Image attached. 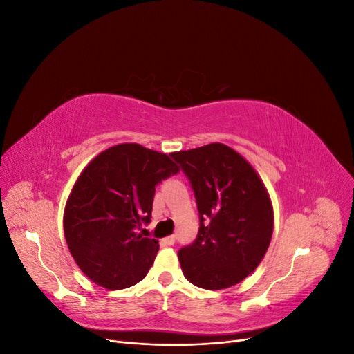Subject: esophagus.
Segmentation results:
<instances>
[{
	"mask_svg": "<svg viewBox=\"0 0 354 354\" xmlns=\"http://www.w3.org/2000/svg\"><path fill=\"white\" fill-rule=\"evenodd\" d=\"M160 243H162L164 246H171V245H174V243H176V236H168V238H165V239L160 241Z\"/></svg>",
	"mask_w": 354,
	"mask_h": 354,
	"instance_id": "34e87169",
	"label": "esophagus"
}]
</instances>
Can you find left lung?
Here are the masks:
<instances>
[{"label": "left lung", "mask_w": 354, "mask_h": 354, "mask_svg": "<svg viewBox=\"0 0 354 354\" xmlns=\"http://www.w3.org/2000/svg\"><path fill=\"white\" fill-rule=\"evenodd\" d=\"M195 194L198 236L178 251L186 279L199 288H229L251 274L273 233L270 198L255 169L226 145L171 153Z\"/></svg>", "instance_id": "left-lung-1"}]
</instances>
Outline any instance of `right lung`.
Wrapping results in <instances>:
<instances>
[{"instance_id": "right-lung-1", "label": "right lung", "mask_w": 354, "mask_h": 354, "mask_svg": "<svg viewBox=\"0 0 354 354\" xmlns=\"http://www.w3.org/2000/svg\"><path fill=\"white\" fill-rule=\"evenodd\" d=\"M177 173L169 156L136 143L109 147L85 167L66 202L63 229L93 282L124 289L147 274L159 245L138 229L151 223L155 187Z\"/></svg>"}]
</instances>
